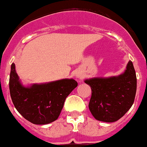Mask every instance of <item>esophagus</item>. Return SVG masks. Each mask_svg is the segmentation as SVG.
Listing matches in <instances>:
<instances>
[{
  "instance_id": "esophagus-1",
  "label": "esophagus",
  "mask_w": 147,
  "mask_h": 147,
  "mask_svg": "<svg viewBox=\"0 0 147 147\" xmlns=\"http://www.w3.org/2000/svg\"><path fill=\"white\" fill-rule=\"evenodd\" d=\"M76 77L77 78H80V79H81L82 78V76L80 74H76Z\"/></svg>"
}]
</instances>
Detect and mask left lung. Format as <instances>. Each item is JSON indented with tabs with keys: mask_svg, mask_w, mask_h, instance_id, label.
Returning <instances> with one entry per match:
<instances>
[{
	"mask_svg": "<svg viewBox=\"0 0 147 147\" xmlns=\"http://www.w3.org/2000/svg\"><path fill=\"white\" fill-rule=\"evenodd\" d=\"M90 86L89 110L93 117L104 122L120 119L134 102L137 88L136 71L130 60L126 70L119 76L94 77L85 80Z\"/></svg>",
	"mask_w": 147,
	"mask_h": 147,
	"instance_id": "1",
	"label": "left lung"
}]
</instances>
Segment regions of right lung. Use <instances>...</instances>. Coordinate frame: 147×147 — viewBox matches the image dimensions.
<instances>
[{
  "label": "right lung",
  "mask_w": 147,
  "mask_h": 147,
  "mask_svg": "<svg viewBox=\"0 0 147 147\" xmlns=\"http://www.w3.org/2000/svg\"><path fill=\"white\" fill-rule=\"evenodd\" d=\"M77 85L73 79H62L26 87L19 79L15 63L11 65V100L19 113L32 124H47L57 120L65 98Z\"/></svg>",
  "instance_id": "obj_1"
}]
</instances>
